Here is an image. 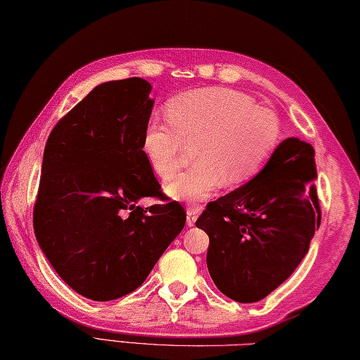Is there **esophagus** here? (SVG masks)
<instances>
[{"label":"esophagus","mask_w":360,"mask_h":360,"mask_svg":"<svg viewBox=\"0 0 360 360\" xmlns=\"http://www.w3.org/2000/svg\"><path fill=\"white\" fill-rule=\"evenodd\" d=\"M202 212V207H188L186 210V224L189 227L194 226L195 219L199 218V214Z\"/></svg>","instance_id":"34e87169"}]
</instances>
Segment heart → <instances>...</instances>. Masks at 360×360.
<instances>
[{
    "label": "heart",
    "instance_id": "obj_1",
    "mask_svg": "<svg viewBox=\"0 0 360 360\" xmlns=\"http://www.w3.org/2000/svg\"><path fill=\"white\" fill-rule=\"evenodd\" d=\"M169 124L150 122L141 152L160 180L178 170L185 145L196 144V165L167 183L175 200L200 202L226 185L241 186L259 175L281 144V120L254 97L229 87H202L166 105Z\"/></svg>",
    "mask_w": 360,
    "mask_h": 360
}]
</instances>
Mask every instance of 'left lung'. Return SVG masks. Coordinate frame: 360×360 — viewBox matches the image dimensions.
<instances>
[{"instance_id": "1", "label": "left lung", "mask_w": 360, "mask_h": 360, "mask_svg": "<svg viewBox=\"0 0 360 360\" xmlns=\"http://www.w3.org/2000/svg\"><path fill=\"white\" fill-rule=\"evenodd\" d=\"M315 150L281 142L263 171L210 202L195 226L207 232V266L221 293L257 302L285 282L306 257L321 222Z\"/></svg>"}]
</instances>
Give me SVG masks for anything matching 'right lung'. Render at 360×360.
<instances>
[{
    "label": "right lung",
    "mask_w": 360,
    "mask_h": 360,
    "mask_svg": "<svg viewBox=\"0 0 360 360\" xmlns=\"http://www.w3.org/2000/svg\"><path fill=\"white\" fill-rule=\"evenodd\" d=\"M152 86L133 77L97 86L46 141L34 232L67 285L112 301L142 285L186 222L179 202L142 208L161 185L141 152Z\"/></svg>",
    "instance_id": "1"
}]
</instances>
